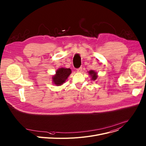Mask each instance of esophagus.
Returning <instances> with one entry per match:
<instances>
[{
	"mask_svg": "<svg viewBox=\"0 0 146 146\" xmlns=\"http://www.w3.org/2000/svg\"><path fill=\"white\" fill-rule=\"evenodd\" d=\"M82 67H79V68H78V69H77V72H82Z\"/></svg>",
	"mask_w": 146,
	"mask_h": 146,
	"instance_id": "34e87169",
	"label": "esophagus"
}]
</instances>
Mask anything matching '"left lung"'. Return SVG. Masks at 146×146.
<instances>
[{"label": "left lung", "instance_id": "1", "mask_svg": "<svg viewBox=\"0 0 146 146\" xmlns=\"http://www.w3.org/2000/svg\"><path fill=\"white\" fill-rule=\"evenodd\" d=\"M89 73V74L92 76V80H95L97 79V77H98V76H97V73L94 71L90 70Z\"/></svg>", "mask_w": 146, "mask_h": 146}]
</instances>
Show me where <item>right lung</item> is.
I'll list each match as a JSON object with an SVG mask.
<instances>
[{"mask_svg": "<svg viewBox=\"0 0 146 146\" xmlns=\"http://www.w3.org/2000/svg\"><path fill=\"white\" fill-rule=\"evenodd\" d=\"M71 69H65V68H60L58 69L56 74L53 77V82L54 84L60 86L65 82L66 80L69 76L71 74Z\"/></svg>", "mask_w": 146, "mask_h": 146, "instance_id": "obj_1", "label": "right lung"}]
</instances>
